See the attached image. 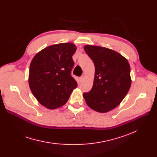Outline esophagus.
I'll list each match as a JSON object with an SVG mask.
<instances>
[{
    "label": "esophagus",
    "mask_w": 157,
    "mask_h": 157,
    "mask_svg": "<svg viewBox=\"0 0 157 157\" xmlns=\"http://www.w3.org/2000/svg\"><path fill=\"white\" fill-rule=\"evenodd\" d=\"M85 75L81 76L79 78V80H80V81H81V82L85 80Z\"/></svg>",
    "instance_id": "1"
}]
</instances>
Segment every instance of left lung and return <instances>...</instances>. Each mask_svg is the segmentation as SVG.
<instances>
[{
    "mask_svg": "<svg viewBox=\"0 0 157 157\" xmlns=\"http://www.w3.org/2000/svg\"><path fill=\"white\" fill-rule=\"evenodd\" d=\"M84 49L95 71L93 86L83 97L94 111L108 112L120 104L130 88V65L125 58L112 49L91 45Z\"/></svg>",
    "mask_w": 157,
    "mask_h": 157,
    "instance_id": "left-lung-1",
    "label": "left lung"
}]
</instances>
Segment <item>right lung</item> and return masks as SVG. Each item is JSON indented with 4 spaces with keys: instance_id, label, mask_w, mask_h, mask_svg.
Segmentation results:
<instances>
[{
    "instance_id": "1",
    "label": "right lung",
    "mask_w": 157,
    "mask_h": 157,
    "mask_svg": "<svg viewBox=\"0 0 157 157\" xmlns=\"http://www.w3.org/2000/svg\"><path fill=\"white\" fill-rule=\"evenodd\" d=\"M76 47L72 43L48 46L37 53L30 63L29 83L38 102L49 109L62 106L77 87L71 76Z\"/></svg>"
}]
</instances>
